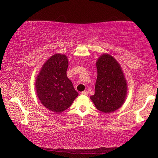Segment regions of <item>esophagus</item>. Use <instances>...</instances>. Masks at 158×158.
Wrapping results in <instances>:
<instances>
[{"mask_svg": "<svg viewBox=\"0 0 158 158\" xmlns=\"http://www.w3.org/2000/svg\"><path fill=\"white\" fill-rule=\"evenodd\" d=\"M88 92L87 90H84V91L81 92V95H83V96H88Z\"/></svg>", "mask_w": 158, "mask_h": 158, "instance_id": "esophagus-1", "label": "esophagus"}]
</instances>
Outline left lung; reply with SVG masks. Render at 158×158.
I'll list each match as a JSON object with an SVG mask.
<instances>
[{
  "mask_svg": "<svg viewBox=\"0 0 158 158\" xmlns=\"http://www.w3.org/2000/svg\"><path fill=\"white\" fill-rule=\"evenodd\" d=\"M95 94L90 96L96 109L111 113L122 106L127 93V84L120 64L109 54H103L96 62Z\"/></svg>",
  "mask_w": 158,
  "mask_h": 158,
  "instance_id": "1",
  "label": "left lung"
}]
</instances>
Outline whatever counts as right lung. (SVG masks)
I'll return each mask as SVG.
<instances>
[{
    "label": "right lung",
    "instance_id": "right-lung-1",
    "mask_svg": "<svg viewBox=\"0 0 158 158\" xmlns=\"http://www.w3.org/2000/svg\"><path fill=\"white\" fill-rule=\"evenodd\" d=\"M68 57L56 54L46 61L36 77V90L42 105L55 113L68 109L78 96L67 76Z\"/></svg>",
    "mask_w": 158,
    "mask_h": 158
}]
</instances>
